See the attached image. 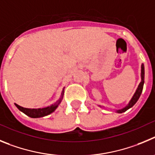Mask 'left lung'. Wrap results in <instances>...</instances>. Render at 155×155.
Here are the masks:
<instances>
[{"label":"left lung","mask_w":155,"mask_h":155,"mask_svg":"<svg viewBox=\"0 0 155 155\" xmlns=\"http://www.w3.org/2000/svg\"><path fill=\"white\" fill-rule=\"evenodd\" d=\"M140 76H141V82H140V84L138 85V87H137V89L136 92H135L134 94V96H133V97L131 98V100H130L129 104H128L125 107L120 109V110H116V112L117 113L121 114V113H124V112H125V111H127L128 109L131 108V107H133L135 104H136L137 101L138 100V99L140 98V94H141L142 90H143V83H144V65H143V64H142L141 65V74H140Z\"/></svg>","instance_id":"1"}]
</instances>
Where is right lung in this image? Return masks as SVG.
<instances>
[{"mask_svg": "<svg viewBox=\"0 0 155 155\" xmlns=\"http://www.w3.org/2000/svg\"><path fill=\"white\" fill-rule=\"evenodd\" d=\"M63 94H64V89L62 92V94H61V97L59 98V100H57L55 104H51V106L47 107H44V108H38V109H30V108H25V107H22L21 106L18 105V104H15V106L17 107V108L19 110L21 111L22 113H24L25 114H26L27 116L30 117L32 118H39L45 117V116H47L48 114H51L52 112L55 110V109L58 107V106L59 105V104L62 101V98H63Z\"/></svg>", "mask_w": 155, "mask_h": 155, "instance_id": "obj_1", "label": "right lung"}]
</instances>
